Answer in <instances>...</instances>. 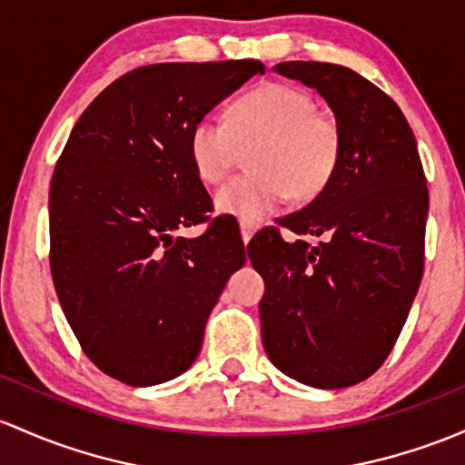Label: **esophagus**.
I'll use <instances>...</instances> for the list:
<instances>
[{"label":"esophagus","instance_id":"obj_1","mask_svg":"<svg viewBox=\"0 0 465 465\" xmlns=\"http://www.w3.org/2000/svg\"><path fill=\"white\" fill-rule=\"evenodd\" d=\"M253 233H256V227H253L252 223H241V236L244 244H249V241L253 238Z\"/></svg>","mask_w":465,"mask_h":465}]
</instances>
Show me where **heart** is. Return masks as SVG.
Masks as SVG:
<instances>
[{
    "label": "heart",
    "instance_id": "heart-1",
    "mask_svg": "<svg viewBox=\"0 0 465 465\" xmlns=\"http://www.w3.org/2000/svg\"><path fill=\"white\" fill-rule=\"evenodd\" d=\"M260 143L249 152L252 172L233 176L213 196L221 213L260 223L291 193L315 196L333 176L340 154L338 127L315 112L304 90L264 84L233 104L229 125L201 116L190 130V158L203 183H218L236 161V143Z\"/></svg>",
    "mask_w": 465,
    "mask_h": 465
}]
</instances>
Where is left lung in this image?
<instances>
[{
  "mask_svg": "<svg viewBox=\"0 0 465 465\" xmlns=\"http://www.w3.org/2000/svg\"><path fill=\"white\" fill-rule=\"evenodd\" d=\"M273 73L302 81L333 110L340 154L322 192L262 229L249 260L262 275V344L278 371L313 389H346L384 364L423 272L428 187L406 116L351 68L284 61Z\"/></svg>",
  "mask_w": 465,
  "mask_h": 465,
  "instance_id": "1",
  "label": "left lung"
}]
</instances>
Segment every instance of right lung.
<instances>
[{
  "instance_id": "obj_1",
  "label": "right lung",
  "mask_w": 465,
  "mask_h": 465,
  "mask_svg": "<svg viewBox=\"0 0 465 465\" xmlns=\"http://www.w3.org/2000/svg\"><path fill=\"white\" fill-rule=\"evenodd\" d=\"M260 61L154 64L108 85L79 116L50 183V272L70 329L105 375L154 386L185 373L242 241L216 221L190 130Z\"/></svg>"
}]
</instances>
